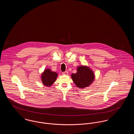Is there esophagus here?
<instances>
[{
  "label": "esophagus",
  "mask_w": 134,
  "mask_h": 134,
  "mask_svg": "<svg viewBox=\"0 0 134 134\" xmlns=\"http://www.w3.org/2000/svg\"><path fill=\"white\" fill-rule=\"evenodd\" d=\"M62 74L64 75H68V72H67V71L63 72L62 73Z\"/></svg>",
  "instance_id": "obj_1"
}]
</instances>
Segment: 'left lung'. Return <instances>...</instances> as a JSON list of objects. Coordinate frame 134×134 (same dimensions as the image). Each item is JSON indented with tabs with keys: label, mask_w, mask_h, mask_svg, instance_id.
Instances as JSON below:
<instances>
[{
	"label": "left lung",
	"mask_w": 134,
	"mask_h": 134,
	"mask_svg": "<svg viewBox=\"0 0 134 134\" xmlns=\"http://www.w3.org/2000/svg\"><path fill=\"white\" fill-rule=\"evenodd\" d=\"M71 77L78 87L83 88L92 83L95 76L93 71L89 67L81 66L77 67L76 73H73Z\"/></svg>",
	"instance_id": "1"
}]
</instances>
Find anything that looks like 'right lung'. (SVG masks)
I'll return each mask as SVG.
<instances>
[{
	"label": "right lung",
	"instance_id": "obj_1",
	"mask_svg": "<svg viewBox=\"0 0 134 134\" xmlns=\"http://www.w3.org/2000/svg\"><path fill=\"white\" fill-rule=\"evenodd\" d=\"M57 76V73L52 72L50 69H45L42 74V81L44 85L49 87L56 81Z\"/></svg>",
	"mask_w": 134,
	"mask_h": 134
}]
</instances>
